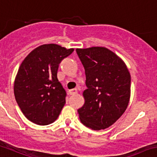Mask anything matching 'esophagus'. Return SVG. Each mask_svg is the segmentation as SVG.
<instances>
[{
    "mask_svg": "<svg viewBox=\"0 0 157 157\" xmlns=\"http://www.w3.org/2000/svg\"><path fill=\"white\" fill-rule=\"evenodd\" d=\"M77 93H78V91L76 89H71V90L68 91V94L71 95H75V94H77Z\"/></svg>",
    "mask_w": 157,
    "mask_h": 157,
    "instance_id": "1",
    "label": "esophagus"
}]
</instances>
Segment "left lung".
Segmentation results:
<instances>
[{"label":"left lung","mask_w":157,"mask_h":157,"mask_svg":"<svg viewBox=\"0 0 157 157\" xmlns=\"http://www.w3.org/2000/svg\"><path fill=\"white\" fill-rule=\"evenodd\" d=\"M86 73L85 103L78 109L82 123L93 130L109 127L127 109L131 76L126 64L105 47L76 48Z\"/></svg>","instance_id":"left-lung-1"}]
</instances>
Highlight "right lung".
Returning <instances> with one entry per match:
<instances>
[{"label": "right lung", "instance_id": "add662e5", "mask_svg": "<svg viewBox=\"0 0 157 157\" xmlns=\"http://www.w3.org/2000/svg\"><path fill=\"white\" fill-rule=\"evenodd\" d=\"M73 51L56 44H42L21 64L14 79V96L31 122L44 126L59 117L65 104L66 92L59 82L57 71L59 63Z\"/></svg>", "mask_w": 157, "mask_h": 157}]
</instances>
